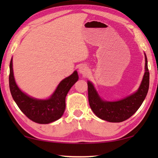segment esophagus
I'll list each match as a JSON object with an SVG mask.
<instances>
[{"instance_id":"obj_1","label":"esophagus","mask_w":158,"mask_h":158,"mask_svg":"<svg viewBox=\"0 0 158 158\" xmlns=\"http://www.w3.org/2000/svg\"><path fill=\"white\" fill-rule=\"evenodd\" d=\"M79 72L80 74H82V75L85 76L86 74H88V73H89V69L86 65H82L79 68Z\"/></svg>"}]
</instances>
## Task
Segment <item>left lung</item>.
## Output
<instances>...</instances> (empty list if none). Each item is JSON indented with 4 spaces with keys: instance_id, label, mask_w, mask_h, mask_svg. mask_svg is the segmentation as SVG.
Wrapping results in <instances>:
<instances>
[{
    "instance_id": "1",
    "label": "left lung",
    "mask_w": 158,
    "mask_h": 158,
    "mask_svg": "<svg viewBox=\"0 0 158 158\" xmlns=\"http://www.w3.org/2000/svg\"><path fill=\"white\" fill-rule=\"evenodd\" d=\"M145 61V73L139 88L135 93L123 100L116 102L102 100L92 83L88 81L89 105L96 116L106 121L120 123L129 118L138 110L146 97L149 88V71L146 54Z\"/></svg>"
}]
</instances>
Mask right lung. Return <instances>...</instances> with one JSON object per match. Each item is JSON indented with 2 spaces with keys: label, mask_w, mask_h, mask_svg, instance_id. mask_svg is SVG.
Instances as JSON below:
<instances>
[{
  "label": "right lung",
  "mask_w": 158,
  "mask_h": 158,
  "mask_svg": "<svg viewBox=\"0 0 158 158\" xmlns=\"http://www.w3.org/2000/svg\"><path fill=\"white\" fill-rule=\"evenodd\" d=\"M77 71L60 82L56 89L47 100H37L30 97L19 89L12 68V58L10 63L9 84L11 95L20 110L33 122L48 124L57 121L65 109V98L71 87L78 81Z\"/></svg>",
  "instance_id": "obj_1"
}]
</instances>
